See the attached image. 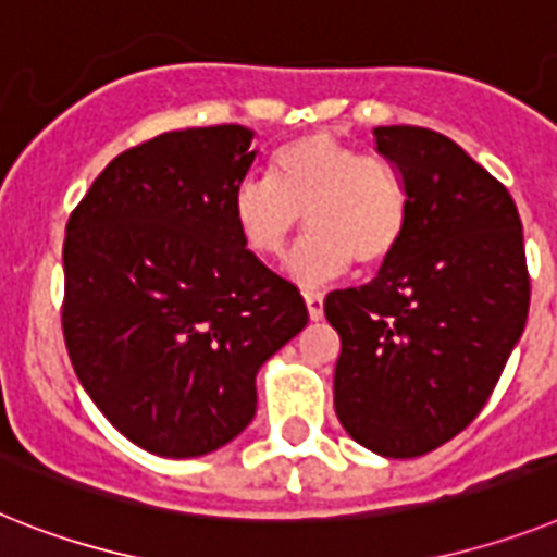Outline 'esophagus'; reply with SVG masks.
<instances>
[{"mask_svg":"<svg viewBox=\"0 0 557 557\" xmlns=\"http://www.w3.org/2000/svg\"><path fill=\"white\" fill-rule=\"evenodd\" d=\"M305 301H307V312H310V319L319 321L321 315H324V296H321V293H315V289H310V293H305Z\"/></svg>","mask_w":557,"mask_h":557,"instance_id":"esophagus-1","label":"esophagus"}]
</instances>
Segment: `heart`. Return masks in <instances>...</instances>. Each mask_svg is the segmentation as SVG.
<instances>
[{
	"mask_svg": "<svg viewBox=\"0 0 557 557\" xmlns=\"http://www.w3.org/2000/svg\"><path fill=\"white\" fill-rule=\"evenodd\" d=\"M230 215L250 256L278 261L301 222L312 230L289 259L305 287L358 268H381L410 227V190L393 162L333 133H307L270 156L268 178H242Z\"/></svg>",
	"mask_w": 557,
	"mask_h": 557,
	"instance_id": "1",
	"label": "heart"
}]
</instances>
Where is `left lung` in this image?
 <instances>
[{
  "label": "left lung",
  "mask_w": 557,
  "mask_h": 557,
  "mask_svg": "<svg viewBox=\"0 0 557 557\" xmlns=\"http://www.w3.org/2000/svg\"><path fill=\"white\" fill-rule=\"evenodd\" d=\"M372 133L410 190V227L370 284L324 298L342 335L335 416L361 447L416 458L484 410L527 324L530 273L493 173L426 127Z\"/></svg>",
  "instance_id": "1"
}]
</instances>
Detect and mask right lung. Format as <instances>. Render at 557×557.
Here are the masks:
<instances>
[{"label": "right lung", "mask_w": 557, "mask_h": 557, "mask_svg": "<svg viewBox=\"0 0 557 557\" xmlns=\"http://www.w3.org/2000/svg\"><path fill=\"white\" fill-rule=\"evenodd\" d=\"M242 124L119 153L67 219L62 333L82 387L164 458L224 447L256 416V372L305 330L298 287L245 250L230 196L256 150Z\"/></svg>", "instance_id": "add662e5"}]
</instances>
